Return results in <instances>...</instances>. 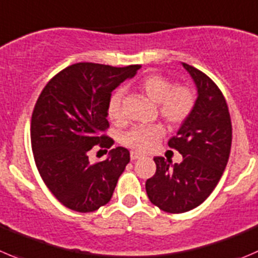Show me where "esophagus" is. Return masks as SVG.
Here are the masks:
<instances>
[{
    "instance_id": "esophagus-1",
    "label": "esophagus",
    "mask_w": 258,
    "mask_h": 258,
    "mask_svg": "<svg viewBox=\"0 0 258 258\" xmlns=\"http://www.w3.org/2000/svg\"><path fill=\"white\" fill-rule=\"evenodd\" d=\"M130 156H131V160H137V159H140V157H142V155L139 154V152H136V151H131Z\"/></svg>"
}]
</instances>
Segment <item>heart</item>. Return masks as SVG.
I'll use <instances>...</instances> for the list:
<instances>
[{"mask_svg": "<svg viewBox=\"0 0 258 258\" xmlns=\"http://www.w3.org/2000/svg\"><path fill=\"white\" fill-rule=\"evenodd\" d=\"M139 89L144 96L157 103L160 117L169 124H180L190 116L196 104V97L189 87L174 86L170 79L159 74L147 76L140 82ZM108 116L112 121L121 119V94L112 96L108 103ZM159 124L134 127L123 135L122 142L136 151H147L162 136Z\"/></svg>", "mask_w": 258, "mask_h": 258, "instance_id": "1", "label": "heart"}]
</instances>
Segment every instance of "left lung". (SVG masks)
Here are the masks:
<instances>
[{"mask_svg": "<svg viewBox=\"0 0 258 258\" xmlns=\"http://www.w3.org/2000/svg\"><path fill=\"white\" fill-rule=\"evenodd\" d=\"M198 89L194 109L169 146L182 155L170 167L154 157L156 172L146 181L150 202L167 213H184L201 206L223 175L232 145V122L221 89L207 74L182 62Z\"/></svg>", "mask_w": 258, "mask_h": 258, "instance_id": "1", "label": "left lung"}]
</instances>
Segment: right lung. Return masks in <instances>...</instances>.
Segmentation results:
<instances>
[{
  "mask_svg": "<svg viewBox=\"0 0 258 258\" xmlns=\"http://www.w3.org/2000/svg\"><path fill=\"white\" fill-rule=\"evenodd\" d=\"M139 69L77 62L52 77L37 98L30 128L35 164L52 196L72 211L88 213L108 203L130 162L121 146L96 164L88 154L96 145H113L103 134L112 91Z\"/></svg>",
  "mask_w": 258,
  "mask_h": 258,
  "instance_id": "obj_1",
  "label": "right lung"
}]
</instances>
